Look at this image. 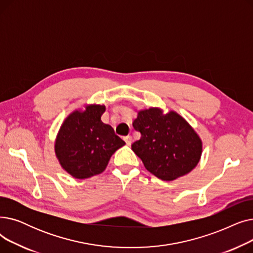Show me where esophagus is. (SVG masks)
<instances>
[{
  "instance_id": "1",
  "label": "esophagus",
  "mask_w": 253,
  "mask_h": 253,
  "mask_svg": "<svg viewBox=\"0 0 253 253\" xmlns=\"http://www.w3.org/2000/svg\"><path fill=\"white\" fill-rule=\"evenodd\" d=\"M124 140H125V142H126L127 145H131V143H132V137H131L130 135L125 136V137H124Z\"/></svg>"
}]
</instances>
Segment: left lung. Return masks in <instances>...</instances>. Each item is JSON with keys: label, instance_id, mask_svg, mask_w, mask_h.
I'll return each instance as SVG.
<instances>
[{"label": "left lung", "instance_id": "left-lung-1", "mask_svg": "<svg viewBox=\"0 0 253 253\" xmlns=\"http://www.w3.org/2000/svg\"><path fill=\"white\" fill-rule=\"evenodd\" d=\"M133 127L141 137L132 143V151L158 178L176 179L191 172L200 160V137L175 112L163 115L156 108L140 111Z\"/></svg>", "mask_w": 253, "mask_h": 253}]
</instances>
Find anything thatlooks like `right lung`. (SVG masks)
<instances>
[{
	"label": "right lung",
	"instance_id": "1",
	"mask_svg": "<svg viewBox=\"0 0 253 253\" xmlns=\"http://www.w3.org/2000/svg\"><path fill=\"white\" fill-rule=\"evenodd\" d=\"M103 105H88L65 119L55 142V153L62 168L76 178L101 173L112 155L125 144L112 126L101 121Z\"/></svg>",
	"mask_w": 253,
	"mask_h": 253
}]
</instances>
